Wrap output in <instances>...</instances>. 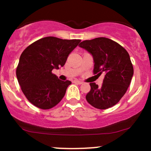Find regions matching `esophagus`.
Masks as SVG:
<instances>
[{"label":"esophagus","mask_w":151,"mask_h":151,"mask_svg":"<svg viewBox=\"0 0 151 151\" xmlns=\"http://www.w3.org/2000/svg\"><path fill=\"white\" fill-rule=\"evenodd\" d=\"M73 82H74V83L78 84V85H81V84L83 83V82H81V81H79V80H74V81H73Z\"/></svg>","instance_id":"obj_1"}]
</instances>
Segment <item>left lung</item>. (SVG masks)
I'll list each match as a JSON object with an SVG mask.
<instances>
[{
	"instance_id": "8db88e82",
	"label": "left lung",
	"mask_w": 151,
	"mask_h": 151,
	"mask_svg": "<svg viewBox=\"0 0 151 151\" xmlns=\"http://www.w3.org/2000/svg\"><path fill=\"white\" fill-rule=\"evenodd\" d=\"M78 46L93 57L94 74H104L101 87L94 82L90 83L87 101L100 110L116 105L125 94L134 73L127 50L116 41L104 37L85 40Z\"/></svg>"
}]
</instances>
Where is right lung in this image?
<instances>
[{
    "label": "right lung",
    "mask_w": 151,
    "mask_h": 151,
    "mask_svg": "<svg viewBox=\"0 0 151 151\" xmlns=\"http://www.w3.org/2000/svg\"><path fill=\"white\" fill-rule=\"evenodd\" d=\"M80 41L45 37L23 50L17 77L24 95L34 106L48 110L60 102L72 82L60 80L52 70L64 66L69 54Z\"/></svg>",
    "instance_id": "right-lung-1"
}]
</instances>
